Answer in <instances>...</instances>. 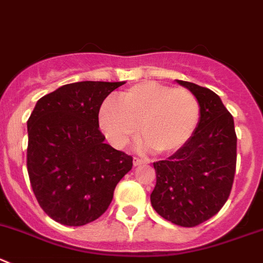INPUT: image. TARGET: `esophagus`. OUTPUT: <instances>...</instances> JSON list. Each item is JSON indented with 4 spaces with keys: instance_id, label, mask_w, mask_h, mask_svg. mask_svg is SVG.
Listing matches in <instances>:
<instances>
[{
    "instance_id": "34e87169",
    "label": "esophagus",
    "mask_w": 263,
    "mask_h": 263,
    "mask_svg": "<svg viewBox=\"0 0 263 263\" xmlns=\"http://www.w3.org/2000/svg\"><path fill=\"white\" fill-rule=\"evenodd\" d=\"M144 163H148V161H146V159H141V158H137V157H135V158H134V165H135V166H140V165H144Z\"/></svg>"
}]
</instances>
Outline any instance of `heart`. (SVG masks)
Wrapping results in <instances>:
<instances>
[{
	"mask_svg": "<svg viewBox=\"0 0 263 263\" xmlns=\"http://www.w3.org/2000/svg\"><path fill=\"white\" fill-rule=\"evenodd\" d=\"M200 122L198 100L187 88H173L144 82L120 92L117 105L106 101L98 112V123L117 148L141 134L144 148L174 153L183 148Z\"/></svg>",
	"mask_w": 263,
	"mask_h": 263,
	"instance_id": "obj_1",
	"label": "heart"
}]
</instances>
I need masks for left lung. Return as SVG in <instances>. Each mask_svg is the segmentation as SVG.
<instances>
[{
	"mask_svg": "<svg viewBox=\"0 0 263 263\" xmlns=\"http://www.w3.org/2000/svg\"><path fill=\"white\" fill-rule=\"evenodd\" d=\"M200 104V122L183 148L154 162L157 183L151 202L166 220L195 227L217 214L227 201L236 170L234 118L217 93L195 83L176 80Z\"/></svg>",
	"mask_w": 263,
	"mask_h": 263,
	"instance_id": "1",
	"label": "left lung"
}]
</instances>
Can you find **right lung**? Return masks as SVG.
<instances>
[{"label":"right lung","instance_id":"1","mask_svg":"<svg viewBox=\"0 0 263 263\" xmlns=\"http://www.w3.org/2000/svg\"><path fill=\"white\" fill-rule=\"evenodd\" d=\"M126 82H78L44 96L27 122V170L44 212L65 226L101 217L132 157L105 144L98 112Z\"/></svg>","mask_w":263,"mask_h":263}]
</instances>
